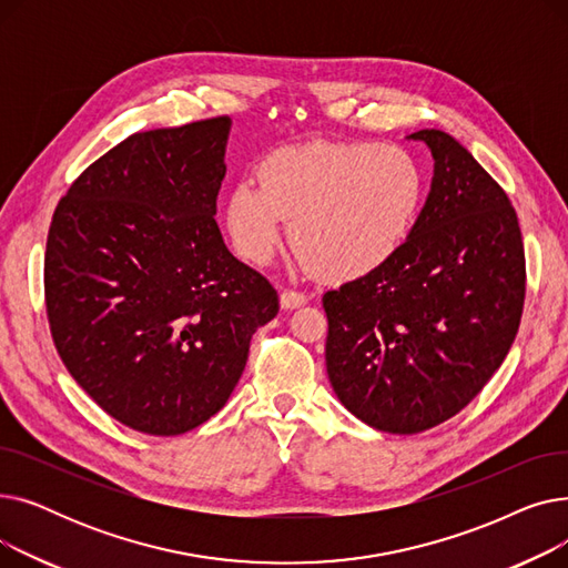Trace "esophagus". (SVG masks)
<instances>
[{"mask_svg": "<svg viewBox=\"0 0 568 568\" xmlns=\"http://www.w3.org/2000/svg\"><path fill=\"white\" fill-rule=\"evenodd\" d=\"M308 302V294L300 292V290H283L281 292V306L283 308H296V306H304Z\"/></svg>", "mask_w": 568, "mask_h": 568, "instance_id": "esophagus-1", "label": "esophagus"}]
</instances>
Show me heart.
I'll use <instances>...</instances> for the list:
<instances>
[{"label": "heart", "mask_w": 568, "mask_h": 568, "mask_svg": "<svg viewBox=\"0 0 568 568\" xmlns=\"http://www.w3.org/2000/svg\"><path fill=\"white\" fill-rule=\"evenodd\" d=\"M426 184L422 161L400 144L287 146L260 165V184L244 179L232 189L225 225L239 255L266 264L294 221L304 262L326 278L354 281L407 244Z\"/></svg>", "instance_id": "obj_1"}]
</instances>
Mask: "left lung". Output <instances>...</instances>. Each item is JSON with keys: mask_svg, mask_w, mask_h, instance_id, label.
<instances>
[{"mask_svg": "<svg viewBox=\"0 0 568 568\" xmlns=\"http://www.w3.org/2000/svg\"><path fill=\"white\" fill-rule=\"evenodd\" d=\"M409 138L430 146L435 174L407 244L322 296L338 400L394 435L439 426L484 389L518 334L527 278L504 189L449 133Z\"/></svg>", "mask_w": 568, "mask_h": 568, "instance_id": "left-lung-1", "label": "left lung"}]
</instances>
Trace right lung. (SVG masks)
Listing matches in <instances>:
<instances>
[{
	"label": "right lung",
	"instance_id": "add662e5",
	"mask_svg": "<svg viewBox=\"0 0 568 568\" xmlns=\"http://www.w3.org/2000/svg\"><path fill=\"white\" fill-rule=\"evenodd\" d=\"M230 116L126 138L59 200L45 311L73 379L112 419L182 435L227 403L278 294L225 246Z\"/></svg>",
	"mask_w": 568,
	"mask_h": 568
}]
</instances>
